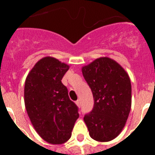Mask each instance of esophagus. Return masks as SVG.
Returning a JSON list of instances; mask_svg holds the SVG:
<instances>
[{
  "label": "esophagus",
  "instance_id": "esophagus-1",
  "mask_svg": "<svg viewBox=\"0 0 155 155\" xmlns=\"http://www.w3.org/2000/svg\"><path fill=\"white\" fill-rule=\"evenodd\" d=\"M75 104H77L79 107H80V105H81V102H80V100H77L76 101H75Z\"/></svg>",
  "mask_w": 155,
  "mask_h": 155
}]
</instances>
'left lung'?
Listing matches in <instances>:
<instances>
[{
    "mask_svg": "<svg viewBox=\"0 0 155 155\" xmlns=\"http://www.w3.org/2000/svg\"><path fill=\"white\" fill-rule=\"evenodd\" d=\"M92 90L94 105L84 117L89 135L108 142L121 132L131 108V83L125 71L113 59L100 58L82 68Z\"/></svg>",
    "mask_w": 155,
    "mask_h": 155,
    "instance_id": "1",
    "label": "left lung"
}]
</instances>
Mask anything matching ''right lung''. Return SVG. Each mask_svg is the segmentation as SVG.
<instances>
[{
	"instance_id": "obj_1",
	"label": "right lung",
	"mask_w": 155,
	"mask_h": 155,
	"mask_svg": "<svg viewBox=\"0 0 155 155\" xmlns=\"http://www.w3.org/2000/svg\"><path fill=\"white\" fill-rule=\"evenodd\" d=\"M69 66L51 58L40 59L25 83V108L35 130L51 144H62L71 136L79 108L68 97L62 79Z\"/></svg>"
}]
</instances>
